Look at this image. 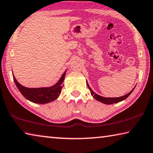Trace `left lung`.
<instances>
[{
  "label": "left lung",
  "instance_id": "left-lung-1",
  "mask_svg": "<svg viewBox=\"0 0 153 153\" xmlns=\"http://www.w3.org/2000/svg\"><path fill=\"white\" fill-rule=\"evenodd\" d=\"M86 84H87L88 87L89 88V90H90L91 94L93 96L94 98L96 99V100H98L100 102H102V103H104L105 104H114V103H118L119 102H121L124 100L126 98H127L128 96L130 95V94L132 92V91L134 90V88L132 89V90L130 91L128 94H126V95H124L123 96H121V97H118V98H104V97H102L98 95V94H96V93H94V91L91 90V88L90 87V85H89L88 83L86 82Z\"/></svg>",
  "mask_w": 153,
  "mask_h": 153
}]
</instances>
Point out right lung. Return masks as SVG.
<instances>
[{"label":"right lung","instance_id":"add662e5","mask_svg":"<svg viewBox=\"0 0 153 153\" xmlns=\"http://www.w3.org/2000/svg\"><path fill=\"white\" fill-rule=\"evenodd\" d=\"M13 79L16 87L25 98L34 103L44 104L54 101L59 97L63 88V81L65 76V71L56 84L49 88H29L21 85L16 81L13 74Z\"/></svg>","mask_w":153,"mask_h":153}]
</instances>
